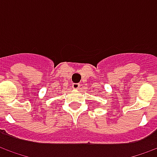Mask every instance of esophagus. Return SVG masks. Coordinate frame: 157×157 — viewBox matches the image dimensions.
<instances>
[{
	"mask_svg": "<svg viewBox=\"0 0 157 157\" xmlns=\"http://www.w3.org/2000/svg\"><path fill=\"white\" fill-rule=\"evenodd\" d=\"M72 88L75 89V90H78L80 88V84L79 83H73L72 84Z\"/></svg>",
	"mask_w": 157,
	"mask_h": 157,
	"instance_id": "1",
	"label": "esophagus"
}]
</instances>
